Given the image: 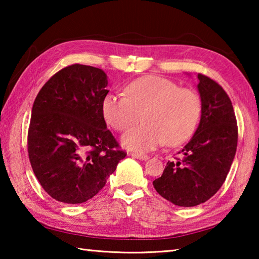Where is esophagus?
<instances>
[{"label":"esophagus","mask_w":259,"mask_h":259,"mask_svg":"<svg viewBox=\"0 0 259 259\" xmlns=\"http://www.w3.org/2000/svg\"><path fill=\"white\" fill-rule=\"evenodd\" d=\"M133 155L135 159H138V160H140V161H146V160H148V156L147 155H145V154H139V153H133Z\"/></svg>","instance_id":"esophagus-1"}]
</instances>
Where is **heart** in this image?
Instances as JSON below:
<instances>
[{"mask_svg": "<svg viewBox=\"0 0 259 259\" xmlns=\"http://www.w3.org/2000/svg\"><path fill=\"white\" fill-rule=\"evenodd\" d=\"M125 96H105V121L117 131L129 130L122 144L135 152H150L163 145H178L191 137L199 123L201 102L194 91L179 88L168 78L148 75L125 88Z\"/></svg>", "mask_w": 259, "mask_h": 259, "instance_id": "heart-1", "label": "heart"}]
</instances>
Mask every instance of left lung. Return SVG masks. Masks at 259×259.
Segmentation results:
<instances>
[{"label":"left lung","instance_id":"8db88e82","mask_svg":"<svg viewBox=\"0 0 259 259\" xmlns=\"http://www.w3.org/2000/svg\"><path fill=\"white\" fill-rule=\"evenodd\" d=\"M201 120L195 134L162 176L153 182L156 192L179 207L205 202L224 184L238 146V125L225 90L198 74Z\"/></svg>","mask_w":259,"mask_h":259}]
</instances>
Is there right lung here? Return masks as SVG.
Segmentation results:
<instances>
[{"label":"right lung","mask_w":259,"mask_h":259,"mask_svg":"<svg viewBox=\"0 0 259 259\" xmlns=\"http://www.w3.org/2000/svg\"><path fill=\"white\" fill-rule=\"evenodd\" d=\"M107 84L103 69L74 64L57 72L35 98L27 137L30 165L43 190L59 202L94 198L126 155L103 115Z\"/></svg>","instance_id":"obj_1"}]
</instances>
